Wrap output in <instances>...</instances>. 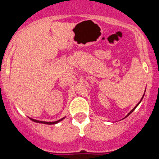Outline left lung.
<instances>
[{"instance_id": "left-lung-1", "label": "left lung", "mask_w": 159, "mask_h": 159, "mask_svg": "<svg viewBox=\"0 0 159 159\" xmlns=\"http://www.w3.org/2000/svg\"><path fill=\"white\" fill-rule=\"evenodd\" d=\"M144 95H143V97H142V98H141V101H140V102H141V100H142V98H144ZM140 102H139V103H138V105H137V106H135V107H134V109H132V110H131V111H130V112H129V113H128V114H127V116H125V118H126V117H127V116H129V115H130V113H131V112H133V111H134V109H136V107H137V106H138V105H139V104H140Z\"/></svg>"}]
</instances>
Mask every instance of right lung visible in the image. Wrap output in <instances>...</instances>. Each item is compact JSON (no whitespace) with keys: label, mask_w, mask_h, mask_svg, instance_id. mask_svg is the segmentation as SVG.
<instances>
[{"label":"right lung","mask_w":159,"mask_h":159,"mask_svg":"<svg viewBox=\"0 0 159 159\" xmlns=\"http://www.w3.org/2000/svg\"><path fill=\"white\" fill-rule=\"evenodd\" d=\"M64 118H62L61 119V120H59L57 121H55V122H45V121H39V120H33V119H31L30 120H32V121H34V122H36V123H40V124H49V125H50V124H57V123H59L60 121H61L62 120H64Z\"/></svg>","instance_id":"right-lung-1"}]
</instances>
